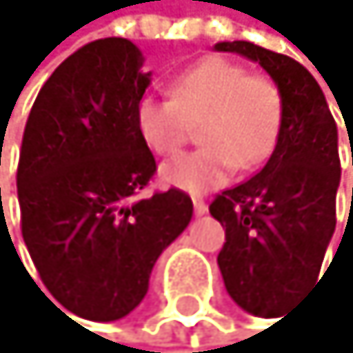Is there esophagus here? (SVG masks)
Here are the masks:
<instances>
[{"label": "esophagus", "mask_w": 353, "mask_h": 353, "mask_svg": "<svg viewBox=\"0 0 353 353\" xmlns=\"http://www.w3.org/2000/svg\"><path fill=\"white\" fill-rule=\"evenodd\" d=\"M194 212L196 214H205V212H208V203H205L201 196H194Z\"/></svg>", "instance_id": "obj_1"}]
</instances>
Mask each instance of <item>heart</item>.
<instances>
[{"instance_id": "b5f03b06", "label": "heart", "mask_w": 353, "mask_h": 353, "mask_svg": "<svg viewBox=\"0 0 353 353\" xmlns=\"http://www.w3.org/2000/svg\"><path fill=\"white\" fill-rule=\"evenodd\" d=\"M201 148L161 166V180L187 192H208L235 171H253L274 150L283 125V95L267 74L223 57L196 61L171 81V98H145L137 125L152 152L168 157L199 125Z\"/></svg>"}]
</instances>
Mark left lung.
Listing matches in <instances>:
<instances>
[{
	"label": "left lung",
	"instance_id": "8db88e82",
	"mask_svg": "<svg viewBox=\"0 0 353 353\" xmlns=\"http://www.w3.org/2000/svg\"><path fill=\"white\" fill-rule=\"evenodd\" d=\"M258 61L283 95V125L260 173L216 194L210 214L225 228L219 269L232 301L274 317L319 279L336 230L338 128L322 88L299 61L249 41L219 43Z\"/></svg>",
	"mask_w": 353,
	"mask_h": 353
}]
</instances>
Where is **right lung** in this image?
I'll return each mask as SVG.
<instances>
[{"instance_id": "1", "label": "right lung", "mask_w": 353, "mask_h": 353, "mask_svg": "<svg viewBox=\"0 0 353 353\" xmlns=\"http://www.w3.org/2000/svg\"><path fill=\"white\" fill-rule=\"evenodd\" d=\"M128 38H100L45 81L17 161L20 228L65 310L114 322L148 292L159 253L187 228L182 189L141 196L157 164L137 125L150 72Z\"/></svg>"}]
</instances>
